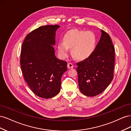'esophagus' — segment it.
Here are the masks:
<instances>
[{
  "mask_svg": "<svg viewBox=\"0 0 131 131\" xmlns=\"http://www.w3.org/2000/svg\"><path fill=\"white\" fill-rule=\"evenodd\" d=\"M67 67H68V69H72L74 67V65L71 63H68V65H67Z\"/></svg>",
  "mask_w": 131,
  "mask_h": 131,
  "instance_id": "34e87169",
  "label": "esophagus"
}]
</instances>
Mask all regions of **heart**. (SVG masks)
I'll return each mask as SVG.
<instances>
[{
	"label": "heart",
	"mask_w": 131,
	"mask_h": 131,
	"mask_svg": "<svg viewBox=\"0 0 131 131\" xmlns=\"http://www.w3.org/2000/svg\"><path fill=\"white\" fill-rule=\"evenodd\" d=\"M97 38L91 31L73 29L68 31L63 38V42H58L57 50L59 56L65 59L69 56L72 49L73 56L78 60H85L94 52Z\"/></svg>",
	"instance_id": "obj_1"
}]
</instances>
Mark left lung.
Masks as SVG:
<instances>
[{
  "label": "left lung",
  "mask_w": 131,
  "mask_h": 131,
  "mask_svg": "<svg viewBox=\"0 0 131 131\" xmlns=\"http://www.w3.org/2000/svg\"><path fill=\"white\" fill-rule=\"evenodd\" d=\"M101 33L92 56L77 64L79 89L89 97L103 92L114 77L115 49L109 35L103 30Z\"/></svg>",
  "instance_id": "8db88e82"
}]
</instances>
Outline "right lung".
Returning <instances> with one entry per match:
<instances>
[{
  "label": "right lung",
  "mask_w": 131,
  "mask_h": 131,
  "mask_svg": "<svg viewBox=\"0 0 131 131\" xmlns=\"http://www.w3.org/2000/svg\"><path fill=\"white\" fill-rule=\"evenodd\" d=\"M59 26L40 27L28 34L22 46L21 67L26 82L37 96L50 98L59 93L67 63L55 55L56 32Z\"/></svg>",
  "instance_id": "add662e5"
}]
</instances>
